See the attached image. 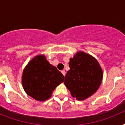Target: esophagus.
<instances>
[{
  "instance_id": "obj_1",
  "label": "esophagus",
  "mask_w": 125,
  "mask_h": 125,
  "mask_svg": "<svg viewBox=\"0 0 125 125\" xmlns=\"http://www.w3.org/2000/svg\"><path fill=\"white\" fill-rule=\"evenodd\" d=\"M61 72H62V73L63 76H65V74H66V72H65V70H62V71H61Z\"/></svg>"
}]
</instances>
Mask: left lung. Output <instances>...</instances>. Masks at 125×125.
<instances>
[{
	"label": "left lung",
	"instance_id": "left-lung-1",
	"mask_svg": "<svg viewBox=\"0 0 125 125\" xmlns=\"http://www.w3.org/2000/svg\"><path fill=\"white\" fill-rule=\"evenodd\" d=\"M70 69L65 76L64 83L72 97L82 101L99 89L103 73L96 59L83 52H78L69 62Z\"/></svg>",
	"mask_w": 125,
	"mask_h": 125
}]
</instances>
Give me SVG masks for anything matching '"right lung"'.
<instances>
[{"mask_svg": "<svg viewBox=\"0 0 125 125\" xmlns=\"http://www.w3.org/2000/svg\"><path fill=\"white\" fill-rule=\"evenodd\" d=\"M63 79L62 73L50 64L44 55H38L23 70L22 83L29 96L37 101H45L51 97L52 91Z\"/></svg>", "mask_w": 125, "mask_h": 125, "instance_id": "right-lung-1", "label": "right lung"}]
</instances>
